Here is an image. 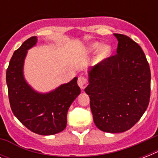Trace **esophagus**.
I'll list each match as a JSON object with an SVG mask.
<instances>
[{"mask_svg": "<svg viewBox=\"0 0 158 158\" xmlns=\"http://www.w3.org/2000/svg\"><path fill=\"white\" fill-rule=\"evenodd\" d=\"M87 83H88V80L84 76H79V79H78V84H79V86L80 87V89H84L86 86Z\"/></svg>", "mask_w": 158, "mask_h": 158, "instance_id": "34e87169", "label": "esophagus"}]
</instances>
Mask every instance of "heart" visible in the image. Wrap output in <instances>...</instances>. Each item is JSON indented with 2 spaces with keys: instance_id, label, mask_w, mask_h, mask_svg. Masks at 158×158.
I'll list each match as a JSON object with an SVG mask.
<instances>
[{
  "instance_id": "1",
  "label": "heart",
  "mask_w": 158,
  "mask_h": 158,
  "mask_svg": "<svg viewBox=\"0 0 158 158\" xmlns=\"http://www.w3.org/2000/svg\"><path fill=\"white\" fill-rule=\"evenodd\" d=\"M99 50L98 56V59L99 60L105 59L106 57L110 54V47L108 45H103L101 47V43H93L89 44L87 48V52L89 53H94L96 52L97 51Z\"/></svg>"
}]
</instances>
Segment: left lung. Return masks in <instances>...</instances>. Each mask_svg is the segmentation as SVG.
<instances>
[{
	"instance_id": "obj_1",
	"label": "left lung",
	"mask_w": 158,
	"mask_h": 158,
	"mask_svg": "<svg viewBox=\"0 0 158 158\" xmlns=\"http://www.w3.org/2000/svg\"><path fill=\"white\" fill-rule=\"evenodd\" d=\"M116 54L88 71L84 91L90 98L94 121L99 130L122 133L132 128L147 110L151 72L140 46L128 36L114 33Z\"/></svg>"
}]
</instances>
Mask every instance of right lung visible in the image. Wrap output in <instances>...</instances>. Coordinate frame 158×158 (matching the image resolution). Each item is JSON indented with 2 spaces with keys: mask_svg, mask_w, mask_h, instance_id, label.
I'll return each instance as SVG.
<instances>
[{
  "mask_svg": "<svg viewBox=\"0 0 158 158\" xmlns=\"http://www.w3.org/2000/svg\"><path fill=\"white\" fill-rule=\"evenodd\" d=\"M37 42V37L29 38L11 57L6 70L9 100L14 115L25 127L38 135H52L65 129L68 110L81 91L77 77L47 94L35 91L26 82L24 60Z\"/></svg>",
  "mask_w": 158,
  "mask_h": 158,
  "instance_id": "right-lung-1",
  "label": "right lung"
}]
</instances>
